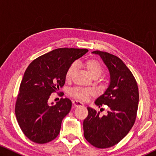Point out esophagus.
<instances>
[{"instance_id": "34e87169", "label": "esophagus", "mask_w": 156, "mask_h": 156, "mask_svg": "<svg viewBox=\"0 0 156 156\" xmlns=\"http://www.w3.org/2000/svg\"><path fill=\"white\" fill-rule=\"evenodd\" d=\"M73 104L76 107H83L84 105L82 102H80V100H73Z\"/></svg>"}]
</instances>
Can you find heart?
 Returning a JSON list of instances; mask_svg holds the SVG:
<instances>
[{"mask_svg": "<svg viewBox=\"0 0 156 156\" xmlns=\"http://www.w3.org/2000/svg\"><path fill=\"white\" fill-rule=\"evenodd\" d=\"M84 66L87 70L89 74L93 78H97L102 72V66L99 61L95 59H89L84 62ZM76 70V65L75 63L69 66L66 72V79L70 80L72 78ZM69 94L73 97L78 98L79 99L86 100L88 98L95 94V91L91 88H81L74 87L69 89Z\"/></svg>", "mask_w": 156, "mask_h": 156, "instance_id": "heart-1", "label": "heart"}]
</instances>
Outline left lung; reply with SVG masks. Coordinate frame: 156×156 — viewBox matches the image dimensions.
Wrapping results in <instances>:
<instances>
[{"mask_svg":"<svg viewBox=\"0 0 156 156\" xmlns=\"http://www.w3.org/2000/svg\"><path fill=\"white\" fill-rule=\"evenodd\" d=\"M108 68L110 83L95 104L107 105L106 115L88 107V115L83 121L84 136L89 143L99 149L114 146L127 135L135 123L139 102L137 82L119 58L109 53L94 51Z\"/></svg>","mask_w":156,"mask_h":156,"instance_id":"obj_1","label":"left lung"}]
</instances>
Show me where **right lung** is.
<instances>
[{
    "instance_id": "add662e5",
    "label": "right lung",
    "mask_w": 156,
    "mask_h": 156,
    "mask_svg": "<svg viewBox=\"0 0 156 156\" xmlns=\"http://www.w3.org/2000/svg\"><path fill=\"white\" fill-rule=\"evenodd\" d=\"M87 51V49H56L37 58L28 66L20 85L15 113L21 130L30 140L44 144L59 134L72 101L61 98L53 105L48 100L50 95L64 86L69 66Z\"/></svg>"
}]
</instances>
